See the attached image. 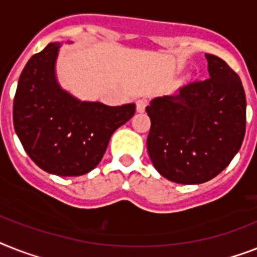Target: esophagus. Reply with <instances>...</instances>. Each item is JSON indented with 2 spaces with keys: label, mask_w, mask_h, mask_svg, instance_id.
I'll use <instances>...</instances> for the list:
<instances>
[{
  "label": "esophagus",
  "mask_w": 257,
  "mask_h": 257,
  "mask_svg": "<svg viewBox=\"0 0 257 257\" xmlns=\"http://www.w3.org/2000/svg\"><path fill=\"white\" fill-rule=\"evenodd\" d=\"M148 105V99H145V97H143V99H139L137 101H136V108H137V110L139 112H144L145 110V108H147Z\"/></svg>",
  "instance_id": "1"
}]
</instances>
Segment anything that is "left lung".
<instances>
[{"mask_svg": "<svg viewBox=\"0 0 257 257\" xmlns=\"http://www.w3.org/2000/svg\"><path fill=\"white\" fill-rule=\"evenodd\" d=\"M210 78L182 85L147 107L154 168L183 185L207 182L228 166L245 135V93L223 59L206 54Z\"/></svg>", "mask_w": 257, "mask_h": 257, "instance_id": "1", "label": "left lung"}]
</instances>
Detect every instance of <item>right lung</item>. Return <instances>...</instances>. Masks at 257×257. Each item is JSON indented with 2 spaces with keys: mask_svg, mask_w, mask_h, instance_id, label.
Here are the masks:
<instances>
[{
  "mask_svg": "<svg viewBox=\"0 0 257 257\" xmlns=\"http://www.w3.org/2000/svg\"><path fill=\"white\" fill-rule=\"evenodd\" d=\"M59 47L50 43L25 66L14 96V129L42 170L83 176L99 165L112 133L132 118L136 105L79 101L63 91L54 72Z\"/></svg>",
  "mask_w": 257,
  "mask_h": 257,
  "instance_id": "right-lung-1",
  "label": "right lung"
}]
</instances>
